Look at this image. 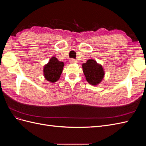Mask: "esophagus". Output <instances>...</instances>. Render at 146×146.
<instances>
[{
    "instance_id": "obj_1",
    "label": "esophagus",
    "mask_w": 146,
    "mask_h": 146,
    "mask_svg": "<svg viewBox=\"0 0 146 146\" xmlns=\"http://www.w3.org/2000/svg\"><path fill=\"white\" fill-rule=\"evenodd\" d=\"M69 62H70V63H71V64H72V63H77V61L76 60H75V59H70V60H69Z\"/></svg>"
}]
</instances>
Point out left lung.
I'll use <instances>...</instances> for the list:
<instances>
[{
    "instance_id": "obj_1",
    "label": "left lung",
    "mask_w": 146,
    "mask_h": 146,
    "mask_svg": "<svg viewBox=\"0 0 146 146\" xmlns=\"http://www.w3.org/2000/svg\"><path fill=\"white\" fill-rule=\"evenodd\" d=\"M82 68L86 81L92 85H98L104 78L105 71L102 66L94 60H87L86 63L82 64Z\"/></svg>"
}]
</instances>
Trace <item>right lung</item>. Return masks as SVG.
Wrapping results in <instances>:
<instances>
[{"label":"right lung","mask_w":146,"mask_h":146,"mask_svg":"<svg viewBox=\"0 0 146 146\" xmlns=\"http://www.w3.org/2000/svg\"><path fill=\"white\" fill-rule=\"evenodd\" d=\"M64 65V63L58 61L56 57H52L48 63L44 66L43 72L46 80L50 83L58 81L62 73Z\"/></svg>","instance_id":"obj_1"}]
</instances>
